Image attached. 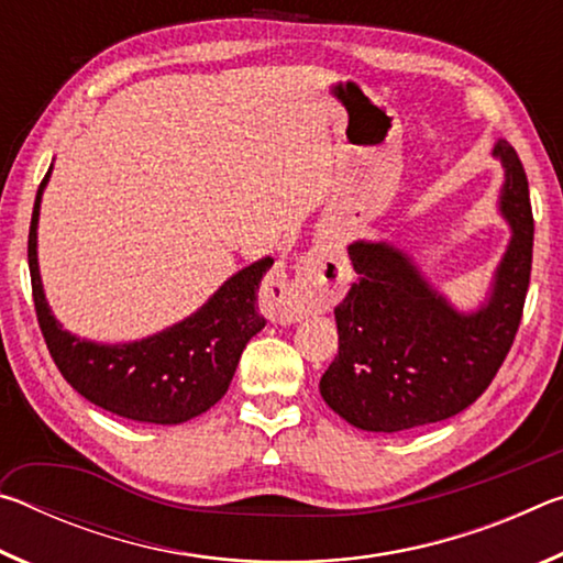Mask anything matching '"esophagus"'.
Instances as JSON below:
<instances>
[{
  "label": "esophagus",
  "mask_w": 563,
  "mask_h": 563,
  "mask_svg": "<svg viewBox=\"0 0 563 563\" xmlns=\"http://www.w3.org/2000/svg\"><path fill=\"white\" fill-rule=\"evenodd\" d=\"M347 258L338 245H318L300 255L292 275L265 283L263 305L275 322H298L308 318L328 295L345 280Z\"/></svg>",
  "instance_id": "esophagus-1"
}]
</instances>
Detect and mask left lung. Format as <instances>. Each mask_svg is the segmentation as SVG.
<instances>
[{
  "label": "left lung",
  "instance_id": "8db88e82",
  "mask_svg": "<svg viewBox=\"0 0 563 563\" xmlns=\"http://www.w3.org/2000/svg\"><path fill=\"white\" fill-rule=\"evenodd\" d=\"M492 154L504 168L499 213L511 235L479 308L452 305L402 247H347L357 283L335 308L340 347L320 395L357 430L393 434L460 415L507 357L529 288L533 218L517 151L499 139Z\"/></svg>",
  "mask_w": 563,
  "mask_h": 563
}]
</instances>
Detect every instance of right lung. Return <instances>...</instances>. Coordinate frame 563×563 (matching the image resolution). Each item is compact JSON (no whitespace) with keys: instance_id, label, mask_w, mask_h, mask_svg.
<instances>
[{"instance_id":"obj_1","label":"right lung","mask_w":563,"mask_h":563,"mask_svg":"<svg viewBox=\"0 0 563 563\" xmlns=\"http://www.w3.org/2000/svg\"><path fill=\"white\" fill-rule=\"evenodd\" d=\"M46 170L30 225L34 308L52 357L76 393L107 412L144 424L188 422L228 393L247 340L265 328L255 308L271 255L233 273L201 308L154 335L131 342H97L64 330L44 295L36 228Z\"/></svg>"}]
</instances>
